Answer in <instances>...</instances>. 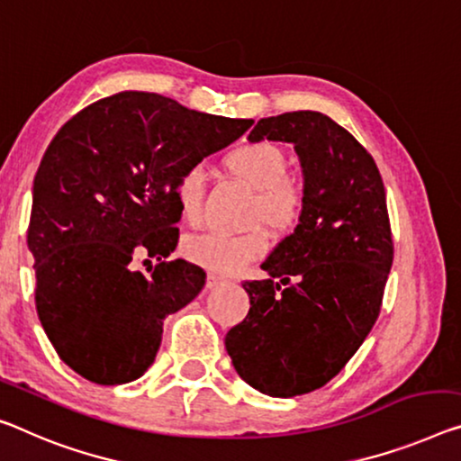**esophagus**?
<instances>
[{
  "label": "esophagus",
  "mask_w": 461,
  "mask_h": 461,
  "mask_svg": "<svg viewBox=\"0 0 461 461\" xmlns=\"http://www.w3.org/2000/svg\"><path fill=\"white\" fill-rule=\"evenodd\" d=\"M218 285H222V278H221V276H216V274H208V282H206V286H208V288H216Z\"/></svg>",
  "instance_id": "34e87169"
}]
</instances>
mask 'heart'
Segmentation results:
<instances>
[{
	"label": "heart",
	"mask_w": 461,
	"mask_h": 461,
	"mask_svg": "<svg viewBox=\"0 0 461 461\" xmlns=\"http://www.w3.org/2000/svg\"><path fill=\"white\" fill-rule=\"evenodd\" d=\"M224 167L232 176L249 185L255 194L253 221H261L272 230L293 229L303 210V191L288 179V158L282 148L270 141H245L224 157ZM206 176L200 167H191L179 176L175 187L176 203L183 221L195 224L202 216ZM267 249L264 230L245 235L229 232H203L183 243V253L189 261L222 276L243 270Z\"/></svg>",
	"instance_id": "heart-1"
}]
</instances>
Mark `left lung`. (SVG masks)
I'll return each mask as SVG.
<instances>
[{
  "mask_svg": "<svg viewBox=\"0 0 461 461\" xmlns=\"http://www.w3.org/2000/svg\"><path fill=\"white\" fill-rule=\"evenodd\" d=\"M249 141H286L303 168V210L245 282L249 313L224 338L239 377L272 398L320 389L377 321L393 243L379 168L344 127L317 111L259 119Z\"/></svg>",
  "mask_w": 461,
  "mask_h": 461,
  "instance_id": "left-lung-1",
  "label": "left lung"
}]
</instances>
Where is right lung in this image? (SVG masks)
<instances>
[{
	"instance_id": "add662e5",
	"label": "right lung",
	"mask_w": 461,
	"mask_h": 461,
	"mask_svg": "<svg viewBox=\"0 0 461 461\" xmlns=\"http://www.w3.org/2000/svg\"><path fill=\"white\" fill-rule=\"evenodd\" d=\"M251 123L130 90L58 131L34 176L28 249L39 320L69 369L119 385L154 363L162 321L200 294L206 272L173 259L144 276L131 270L133 255L175 251L176 181Z\"/></svg>"
}]
</instances>
